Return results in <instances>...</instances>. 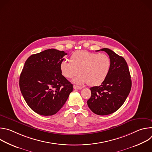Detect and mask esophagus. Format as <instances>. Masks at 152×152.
<instances>
[{
  "mask_svg": "<svg viewBox=\"0 0 152 152\" xmlns=\"http://www.w3.org/2000/svg\"><path fill=\"white\" fill-rule=\"evenodd\" d=\"M73 88L74 89H76V90H81L82 88V87H81V86H77V85H73Z\"/></svg>",
  "mask_w": 152,
  "mask_h": 152,
  "instance_id": "34e87169",
  "label": "esophagus"
}]
</instances>
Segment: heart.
Listing matches in <instances>:
<instances>
[{
	"label": "heart",
	"mask_w": 152,
	"mask_h": 152,
	"mask_svg": "<svg viewBox=\"0 0 152 152\" xmlns=\"http://www.w3.org/2000/svg\"><path fill=\"white\" fill-rule=\"evenodd\" d=\"M70 61L61 62V73L69 79L79 72L80 74L73 79L74 83L79 85L98 86L104 81L111 69V59L104 53L78 50L70 56Z\"/></svg>",
	"instance_id": "b5f03b06"
}]
</instances>
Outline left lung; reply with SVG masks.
<instances>
[{
	"mask_svg": "<svg viewBox=\"0 0 152 152\" xmlns=\"http://www.w3.org/2000/svg\"><path fill=\"white\" fill-rule=\"evenodd\" d=\"M99 50L106 52L110 56L111 69L100 85L90 88L91 96L87 104L94 114L106 115L114 113L123 105L131 91L132 81L124 58L109 49Z\"/></svg>",
	"mask_w": 152,
	"mask_h": 152,
	"instance_id": "obj_1",
	"label": "left lung"
}]
</instances>
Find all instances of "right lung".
Returning <instances> with one entry per match:
<instances>
[{
    "label": "right lung",
    "mask_w": 152,
    "mask_h": 152,
    "mask_svg": "<svg viewBox=\"0 0 152 152\" xmlns=\"http://www.w3.org/2000/svg\"><path fill=\"white\" fill-rule=\"evenodd\" d=\"M67 54L48 49L32 55L25 63L20 76V89L31 109L39 115L57 113L73 91V85L59 69Z\"/></svg>",
    "instance_id": "1"
}]
</instances>
